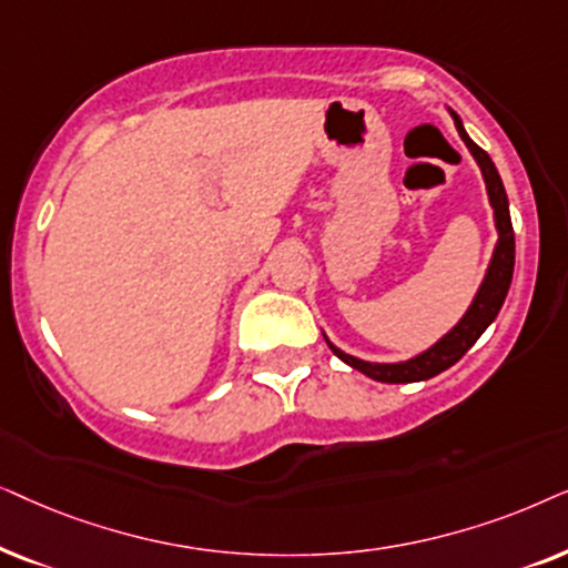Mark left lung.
Listing matches in <instances>:
<instances>
[{
	"label": "left lung",
	"instance_id": "obj_1",
	"mask_svg": "<svg viewBox=\"0 0 568 568\" xmlns=\"http://www.w3.org/2000/svg\"><path fill=\"white\" fill-rule=\"evenodd\" d=\"M452 119H455V126L459 132V138L470 150V155L478 163V169L483 173V181H486V192H488V202L494 207V225H496V246L494 254H490V262L486 267V275H483V283L475 291V296L467 306V312L459 316V322L452 327L449 332H444L442 337L436 339L434 345L426 347V351L413 355L407 361H395V363H379V361H363L355 358V355L339 351V347L327 339L329 351L337 355L339 361H345L347 366L355 368V372L366 374L368 379L384 382V384H410V382H426L430 376L447 372L449 366L463 358V355L470 351L483 332L490 327V322L496 320L498 312H501L506 293H509L511 285V275H514V229H511V215H509V196H506L504 181L498 176L494 161L486 150L475 145L467 134L463 119L457 116L455 111L449 109Z\"/></svg>",
	"mask_w": 568,
	"mask_h": 568
}]
</instances>
